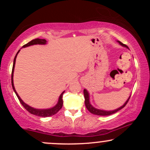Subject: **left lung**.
I'll use <instances>...</instances> for the list:
<instances>
[{
  "instance_id": "8db88e82",
  "label": "left lung",
  "mask_w": 150,
  "mask_h": 150,
  "mask_svg": "<svg viewBox=\"0 0 150 150\" xmlns=\"http://www.w3.org/2000/svg\"><path fill=\"white\" fill-rule=\"evenodd\" d=\"M118 42L119 43L121 46H125V47L126 48H128V46H127L125 44H123V43H121L119 41H118ZM84 97H85V106H86V108L88 109V111H89L90 113H93V114L94 115H97V116H109V115H111L113 114V113H116L117 111H120V109H122L125 105L127 104V103L128 102L129 99H130V96L129 97V98L128 99V100L125 101V103L122 106H120L118 108H116V109L115 110H113V111H104V110H101V109H97V108L93 107V106L91 105L90 102H89V92H87V90L85 89H84Z\"/></svg>"
}]
</instances>
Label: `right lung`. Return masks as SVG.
Here are the masks:
<instances>
[{"label":"right lung","instance_id":"right-lung-1","mask_svg":"<svg viewBox=\"0 0 150 150\" xmlns=\"http://www.w3.org/2000/svg\"><path fill=\"white\" fill-rule=\"evenodd\" d=\"M46 44V40H45V39H33V40H32L29 43H27V44H26L25 45H24L23 46H22V48L27 47V46H30L32 45H35V44ZM20 50H19L18 52L17 53L16 56H15V57L14 58L13 70H12V76H11L12 77H11L12 78L11 79L12 87H13V90H14L15 94H16L17 97H18L19 101H20V102L21 103V104L24 106V108H25V109L28 111V112H30V113H32V114H33V115H35V116H40V117H49V116H53V115L56 114V113H57L58 111L61 110L62 106H63V93L65 92V91L64 92H62V94L60 95L57 104H56L55 106H53V107L51 108H47V109H37V108H34L31 107L30 106H29V105L25 104V103L22 100L21 98L20 97V96H19L18 93H17L16 90H15V89L14 84H13V73H14L15 61H16L17 56H18V53L20 52Z\"/></svg>","mask_w":150,"mask_h":150}]
</instances>
